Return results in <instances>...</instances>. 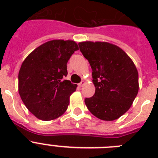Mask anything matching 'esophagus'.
I'll return each mask as SVG.
<instances>
[{
    "label": "esophagus",
    "mask_w": 158,
    "mask_h": 158,
    "mask_svg": "<svg viewBox=\"0 0 158 158\" xmlns=\"http://www.w3.org/2000/svg\"><path fill=\"white\" fill-rule=\"evenodd\" d=\"M85 82L84 81H82L81 82V83L78 84V86H79V87H82V86H83L84 85H85Z\"/></svg>",
    "instance_id": "1"
}]
</instances>
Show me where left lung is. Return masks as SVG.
Returning <instances> with one entry per match:
<instances>
[{"instance_id": "left-lung-1", "label": "left lung", "mask_w": 158, "mask_h": 158, "mask_svg": "<svg viewBox=\"0 0 158 158\" xmlns=\"http://www.w3.org/2000/svg\"><path fill=\"white\" fill-rule=\"evenodd\" d=\"M80 51L93 69L96 91L85 98L89 111L100 119L112 121L129 110L139 93V73L120 47L107 42H81Z\"/></svg>"}]
</instances>
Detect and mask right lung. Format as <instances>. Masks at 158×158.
I'll return each instance as SVG.
<instances>
[{"label": "right lung", "instance_id": "right-lung-1", "mask_svg": "<svg viewBox=\"0 0 158 158\" xmlns=\"http://www.w3.org/2000/svg\"><path fill=\"white\" fill-rule=\"evenodd\" d=\"M77 50L73 40H51L35 49L23 62L18 75L19 93L36 118L53 120L67 110L77 85L64 77L67 62Z\"/></svg>", "mask_w": 158, "mask_h": 158}]
</instances>
